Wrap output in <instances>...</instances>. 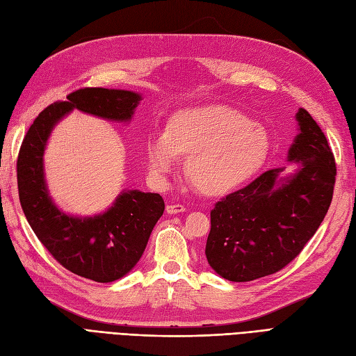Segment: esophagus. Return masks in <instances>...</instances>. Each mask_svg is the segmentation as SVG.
Masks as SVG:
<instances>
[{
	"mask_svg": "<svg viewBox=\"0 0 356 356\" xmlns=\"http://www.w3.org/2000/svg\"><path fill=\"white\" fill-rule=\"evenodd\" d=\"M186 211V207L184 205H179V204H169L168 207H166V213L168 214H181V213H184Z\"/></svg>",
	"mask_w": 356,
	"mask_h": 356,
	"instance_id": "1",
	"label": "esophagus"
}]
</instances>
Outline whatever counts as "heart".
<instances>
[{
    "instance_id": "1",
    "label": "heart",
    "mask_w": 356,
    "mask_h": 356,
    "mask_svg": "<svg viewBox=\"0 0 356 356\" xmlns=\"http://www.w3.org/2000/svg\"><path fill=\"white\" fill-rule=\"evenodd\" d=\"M268 131L227 106L187 109L170 120L168 130H154L147 142L148 168L166 182L187 159V177L199 191L222 196L244 187L270 157Z\"/></svg>"
}]
</instances>
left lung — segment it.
<instances>
[{"instance_id":"obj_1","label":"left lung","mask_w":356,"mask_h":356,"mask_svg":"<svg viewBox=\"0 0 356 356\" xmlns=\"http://www.w3.org/2000/svg\"><path fill=\"white\" fill-rule=\"evenodd\" d=\"M287 151L293 166L266 170L211 211L205 254L229 282H252L280 271L301 253L332 200L335 161L323 131L305 109Z\"/></svg>"}]
</instances>
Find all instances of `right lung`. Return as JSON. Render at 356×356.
Returning a JSON list of instances; mask_svg holds the SVG:
<instances>
[{
  "mask_svg": "<svg viewBox=\"0 0 356 356\" xmlns=\"http://www.w3.org/2000/svg\"><path fill=\"white\" fill-rule=\"evenodd\" d=\"M142 94L85 88L47 106L33 122L17 159V188L24 214L40 243L64 268L92 282L111 283L127 275L142 257L165 211L159 193L122 190L112 205L94 216L65 213L51 196L44 151L55 126L78 109L111 122L129 124Z\"/></svg>",
  "mask_w": 356,
  "mask_h": 356,
  "instance_id": "obj_1",
  "label": "right lung"
}]
</instances>
